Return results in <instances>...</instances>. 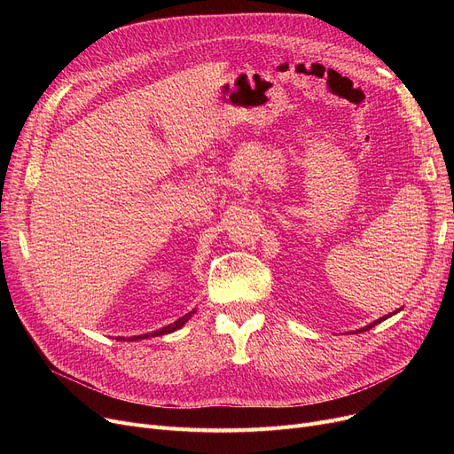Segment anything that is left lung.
<instances>
[{
  "instance_id": "obj_1",
  "label": "left lung",
  "mask_w": 454,
  "mask_h": 454,
  "mask_svg": "<svg viewBox=\"0 0 454 454\" xmlns=\"http://www.w3.org/2000/svg\"><path fill=\"white\" fill-rule=\"evenodd\" d=\"M397 311H399V309H397ZM397 311H395V313H397ZM395 313H390V315H395ZM390 315H387V317H383V318H379V320H375V322H372V324H370V325H366V327H361V329H356V331H361V333H363V331H368V329H372V327H373V325H377V324H380V320H387V318H388V317H390Z\"/></svg>"
}]
</instances>
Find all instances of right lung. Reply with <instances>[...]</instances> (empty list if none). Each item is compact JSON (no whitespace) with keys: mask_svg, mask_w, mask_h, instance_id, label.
<instances>
[{"mask_svg":"<svg viewBox=\"0 0 454 454\" xmlns=\"http://www.w3.org/2000/svg\"><path fill=\"white\" fill-rule=\"evenodd\" d=\"M197 311L193 309V311L191 313H187V315H184L182 318H178L176 322H173V324H169V325H165V327H161V329H158V331H153V333H145V335H137V337H129V339H125V337H119V340H127V342H132V340H141V339H149V337H160V335H167V333H173V331H176V329H180L191 317H193Z\"/></svg>","mask_w":454,"mask_h":454,"instance_id":"right-lung-1","label":"right lung"}]
</instances>
